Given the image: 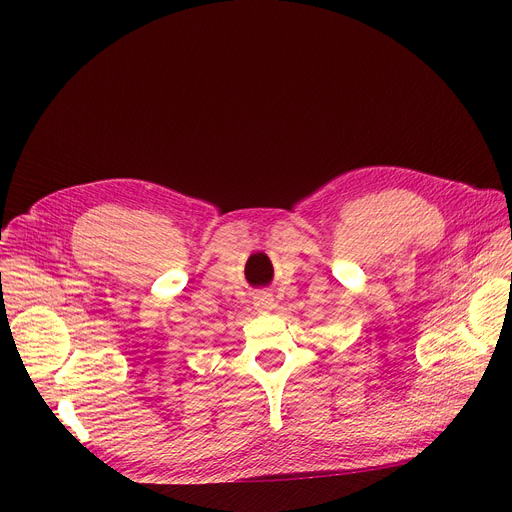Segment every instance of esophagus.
<instances>
[{"label": "esophagus", "mask_w": 512, "mask_h": 512, "mask_svg": "<svg viewBox=\"0 0 512 512\" xmlns=\"http://www.w3.org/2000/svg\"><path fill=\"white\" fill-rule=\"evenodd\" d=\"M254 307H256L258 311H268V309H272V307H274L272 295L266 293V291H258V293L254 295Z\"/></svg>", "instance_id": "34e87169"}]
</instances>
